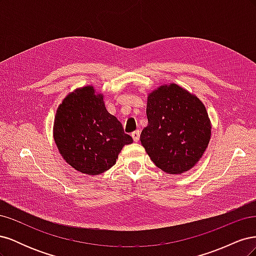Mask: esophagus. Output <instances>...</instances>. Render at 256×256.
<instances>
[{
  "instance_id": "1",
  "label": "esophagus",
  "mask_w": 256,
  "mask_h": 256,
  "mask_svg": "<svg viewBox=\"0 0 256 256\" xmlns=\"http://www.w3.org/2000/svg\"><path fill=\"white\" fill-rule=\"evenodd\" d=\"M140 134H141V132L138 130H136V131H134L132 134H131V136L134 138V142L138 141V138H140Z\"/></svg>"
}]
</instances>
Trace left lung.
<instances>
[{
  "mask_svg": "<svg viewBox=\"0 0 256 256\" xmlns=\"http://www.w3.org/2000/svg\"><path fill=\"white\" fill-rule=\"evenodd\" d=\"M148 124L141 143L156 166L168 174H182L203 156L212 134L205 106L177 84L162 85L147 98Z\"/></svg>",
  "mask_w": 256,
  "mask_h": 256,
  "instance_id": "1",
  "label": "left lung"
}]
</instances>
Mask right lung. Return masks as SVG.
<instances>
[{
    "mask_svg": "<svg viewBox=\"0 0 256 256\" xmlns=\"http://www.w3.org/2000/svg\"><path fill=\"white\" fill-rule=\"evenodd\" d=\"M53 136L67 164L76 171L98 175L111 168L122 146L134 142L106 111L102 95L92 86L67 95L54 118Z\"/></svg>",
    "mask_w": 256,
    "mask_h": 256,
    "instance_id": "obj_1",
    "label": "right lung"
}]
</instances>
